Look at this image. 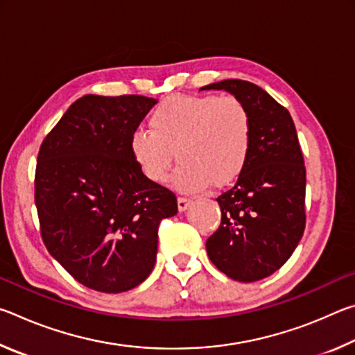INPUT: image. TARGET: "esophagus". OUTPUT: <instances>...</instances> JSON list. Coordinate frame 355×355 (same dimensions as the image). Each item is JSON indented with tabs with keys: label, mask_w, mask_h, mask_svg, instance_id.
Masks as SVG:
<instances>
[{
	"label": "esophagus",
	"mask_w": 355,
	"mask_h": 355,
	"mask_svg": "<svg viewBox=\"0 0 355 355\" xmlns=\"http://www.w3.org/2000/svg\"><path fill=\"white\" fill-rule=\"evenodd\" d=\"M177 205H178V211H184V209H188V207L191 205V199H186V197H178Z\"/></svg>",
	"instance_id": "esophagus-1"
}]
</instances>
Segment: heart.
<instances>
[{
	"instance_id": "1",
	"label": "heart",
	"mask_w": 355,
	"mask_h": 355,
	"mask_svg": "<svg viewBox=\"0 0 355 355\" xmlns=\"http://www.w3.org/2000/svg\"><path fill=\"white\" fill-rule=\"evenodd\" d=\"M150 131L136 130L130 152L144 177L163 184L173 161L180 191L197 192L209 184H230L249 163L254 139L252 114L233 95H172L156 106Z\"/></svg>"
}]
</instances>
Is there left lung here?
Listing matches in <instances>:
<instances>
[{
  "instance_id": "left-lung-1",
  "label": "left lung",
  "mask_w": 355,
  "mask_h": 355,
  "mask_svg": "<svg viewBox=\"0 0 355 355\" xmlns=\"http://www.w3.org/2000/svg\"><path fill=\"white\" fill-rule=\"evenodd\" d=\"M227 91L249 107L254 139L249 163L236 184L220 194V225L207 252L233 280H261L280 269L305 228V166L288 110L257 84L224 80L202 91Z\"/></svg>"
}]
</instances>
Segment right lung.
<instances>
[{
    "label": "right lung",
    "instance_id": "right-lung-1",
    "mask_svg": "<svg viewBox=\"0 0 355 355\" xmlns=\"http://www.w3.org/2000/svg\"><path fill=\"white\" fill-rule=\"evenodd\" d=\"M158 100H76L42 142L34 180L40 233L51 257L84 286L123 293L156 261L158 227L177 197L144 177L130 137Z\"/></svg>",
    "mask_w": 355,
    "mask_h": 355
}]
</instances>
